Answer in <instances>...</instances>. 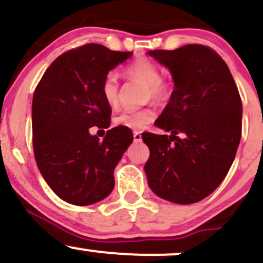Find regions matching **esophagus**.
I'll list each match as a JSON object with an SVG mask.
<instances>
[{
    "label": "esophagus",
    "instance_id": "esophagus-1",
    "mask_svg": "<svg viewBox=\"0 0 263 263\" xmlns=\"http://www.w3.org/2000/svg\"><path fill=\"white\" fill-rule=\"evenodd\" d=\"M134 140L136 142H140L142 140V136H141V132H139V131H136V132H134Z\"/></svg>",
    "mask_w": 263,
    "mask_h": 263
}]
</instances>
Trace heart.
<instances>
[{
  "instance_id": "1",
  "label": "heart",
  "mask_w": 263,
  "mask_h": 263,
  "mask_svg": "<svg viewBox=\"0 0 263 263\" xmlns=\"http://www.w3.org/2000/svg\"><path fill=\"white\" fill-rule=\"evenodd\" d=\"M131 79L142 81L147 85V97L154 102L163 103L171 95V85L161 79V71L155 62L146 57H141L129 63L124 70ZM102 95L109 107H116L119 102V81L115 72L105 75L102 82ZM155 118V112L150 108L144 109H126L113 118L116 126L126 127L129 129L145 128Z\"/></svg>"
}]
</instances>
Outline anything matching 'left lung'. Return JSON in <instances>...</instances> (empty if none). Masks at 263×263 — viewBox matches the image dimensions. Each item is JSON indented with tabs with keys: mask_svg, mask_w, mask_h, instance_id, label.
I'll return each mask as SVG.
<instances>
[{
	"mask_svg": "<svg viewBox=\"0 0 263 263\" xmlns=\"http://www.w3.org/2000/svg\"><path fill=\"white\" fill-rule=\"evenodd\" d=\"M172 73L174 90L155 126L142 134L148 187L181 205L208 197L224 181L242 136V100L229 67L209 47L147 52Z\"/></svg>",
	"mask_w": 263,
	"mask_h": 263,
	"instance_id": "1",
	"label": "left lung"
}]
</instances>
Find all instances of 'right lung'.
<instances>
[{"label":"right lung","mask_w":263,"mask_h":263,"mask_svg":"<svg viewBox=\"0 0 263 263\" xmlns=\"http://www.w3.org/2000/svg\"><path fill=\"white\" fill-rule=\"evenodd\" d=\"M132 52L85 44L55 58L33 97V148L36 165L50 190L63 201L86 206L115 188L113 172L134 141L131 129L115 127L100 141L92 126L108 128L112 109L102 82Z\"/></svg>","instance_id":"add662e5"}]
</instances>
